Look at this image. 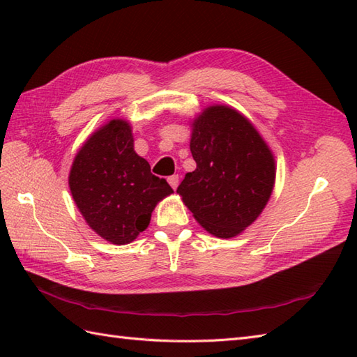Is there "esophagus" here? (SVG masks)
Segmentation results:
<instances>
[{
	"label": "esophagus",
	"instance_id": "1",
	"mask_svg": "<svg viewBox=\"0 0 357 357\" xmlns=\"http://www.w3.org/2000/svg\"><path fill=\"white\" fill-rule=\"evenodd\" d=\"M167 181H169V184L172 185L173 190H176V187L179 184V176H178V174H172V176L167 178Z\"/></svg>",
	"mask_w": 357,
	"mask_h": 357
}]
</instances>
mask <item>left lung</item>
Returning <instances> with one entry per match:
<instances>
[{
    "mask_svg": "<svg viewBox=\"0 0 357 357\" xmlns=\"http://www.w3.org/2000/svg\"><path fill=\"white\" fill-rule=\"evenodd\" d=\"M196 169L178 187L196 221L216 238H234L267 206L276 179L273 151L230 105L215 104L192 123Z\"/></svg>",
    "mask_w": 357,
    "mask_h": 357,
    "instance_id": "8db88e82",
    "label": "left lung"
}]
</instances>
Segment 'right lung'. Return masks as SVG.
Masks as SVG:
<instances>
[{
	"mask_svg": "<svg viewBox=\"0 0 357 357\" xmlns=\"http://www.w3.org/2000/svg\"><path fill=\"white\" fill-rule=\"evenodd\" d=\"M69 187L90 229L116 245L138 238L156 204L173 193L135 151L126 119H110L89 136L72 162Z\"/></svg>",
	"mask_w": 357,
	"mask_h": 357,
	"instance_id": "right-lung-1",
	"label": "right lung"
}]
</instances>
